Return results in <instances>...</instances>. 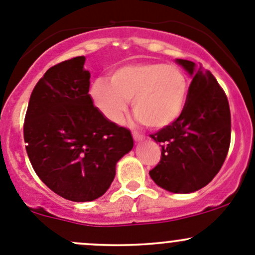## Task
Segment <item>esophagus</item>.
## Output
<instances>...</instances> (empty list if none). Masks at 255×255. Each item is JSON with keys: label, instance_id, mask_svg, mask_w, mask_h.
Returning <instances> with one entry per match:
<instances>
[{"label": "esophagus", "instance_id": "1", "mask_svg": "<svg viewBox=\"0 0 255 255\" xmlns=\"http://www.w3.org/2000/svg\"><path fill=\"white\" fill-rule=\"evenodd\" d=\"M133 138H134L135 142H140V140H143L145 137H144L143 134H139V133L134 132V133H133Z\"/></svg>", "mask_w": 255, "mask_h": 255}]
</instances>
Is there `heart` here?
I'll return each mask as SVG.
<instances>
[{
	"label": "heart",
	"mask_w": 255,
	"mask_h": 255,
	"mask_svg": "<svg viewBox=\"0 0 255 255\" xmlns=\"http://www.w3.org/2000/svg\"><path fill=\"white\" fill-rule=\"evenodd\" d=\"M189 92L185 74L163 63L128 64L115 69L111 81L97 79L90 94L97 109L113 123H121L132 100L138 121L150 128H164L184 112Z\"/></svg>",
	"instance_id": "1"
}]
</instances>
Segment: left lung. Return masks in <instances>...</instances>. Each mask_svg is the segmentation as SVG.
<instances>
[{"label": "left lung", "mask_w": 255, "mask_h": 255, "mask_svg": "<svg viewBox=\"0 0 255 255\" xmlns=\"http://www.w3.org/2000/svg\"><path fill=\"white\" fill-rule=\"evenodd\" d=\"M176 63L192 81L181 116L150 135L161 144V159L149 175L166 191L190 194L206 186L225 163L231 112L227 96L210 71L184 59Z\"/></svg>", "instance_id": "left-lung-1"}]
</instances>
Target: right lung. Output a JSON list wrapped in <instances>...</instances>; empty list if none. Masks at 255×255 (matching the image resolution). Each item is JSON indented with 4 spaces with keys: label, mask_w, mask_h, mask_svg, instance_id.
<instances>
[{
    "label": "right lung",
    "mask_w": 255,
    "mask_h": 255,
    "mask_svg": "<svg viewBox=\"0 0 255 255\" xmlns=\"http://www.w3.org/2000/svg\"><path fill=\"white\" fill-rule=\"evenodd\" d=\"M85 56L51 66L30 95L24 142L33 169L59 196L94 201L111 186L118 160L133 148L127 128L94 106Z\"/></svg>",
    "instance_id": "right-lung-1"
}]
</instances>
